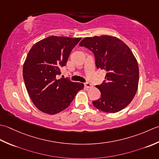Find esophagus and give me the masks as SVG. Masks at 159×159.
<instances>
[{
    "label": "esophagus",
    "mask_w": 159,
    "mask_h": 159,
    "mask_svg": "<svg viewBox=\"0 0 159 159\" xmlns=\"http://www.w3.org/2000/svg\"><path fill=\"white\" fill-rule=\"evenodd\" d=\"M84 86H85L87 89H90L93 87V85L89 82H86V83H84Z\"/></svg>",
    "instance_id": "esophagus-1"
}]
</instances>
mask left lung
Instances as JSON below:
<instances>
[{
	"mask_svg": "<svg viewBox=\"0 0 159 159\" xmlns=\"http://www.w3.org/2000/svg\"><path fill=\"white\" fill-rule=\"evenodd\" d=\"M79 45L91 51L96 67L106 71V80L96 86L101 98L93 101V106L109 113L125 108L134 98L139 84L138 63L129 48L110 35L85 38Z\"/></svg>",
	"mask_w": 159,
	"mask_h": 159,
	"instance_id": "1",
	"label": "left lung"
}]
</instances>
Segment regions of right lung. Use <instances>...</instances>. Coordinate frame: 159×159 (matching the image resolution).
Here are the masks:
<instances>
[{"mask_svg":"<svg viewBox=\"0 0 159 159\" xmlns=\"http://www.w3.org/2000/svg\"><path fill=\"white\" fill-rule=\"evenodd\" d=\"M81 39L51 35L35 43L28 53L23 79L29 95L40 111L55 115L64 111L83 89L82 83L71 82L68 77L57 80L60 68L66 65Z\"/></svg>","mask_w":159,"mask_h":159,"instance_id":"obj_1","label":"right lung"}]
</instances>
